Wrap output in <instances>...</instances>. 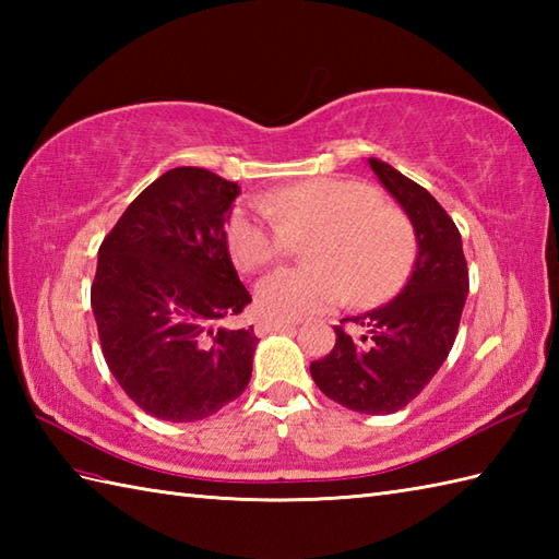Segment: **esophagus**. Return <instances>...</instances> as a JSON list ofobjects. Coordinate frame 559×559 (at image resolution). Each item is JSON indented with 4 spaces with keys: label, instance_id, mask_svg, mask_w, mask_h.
<instances>
[{
    "label": "esophagus",
    "instance_id": "34e87169",
    "mask_svg": "<svg viewBox=\"0 0 559 559\" xmlns=\"http://www.w3.org/2000/svg\"><path fill=\"white\" fill-rule=\"evenodd\" d=\"M295 329L293 322H271V319H259L254 331L257 336H269V334H276V331H288Z\"/></svg>",
    "mask_w": 559,
    "mask_h": 559
}]
</instances>
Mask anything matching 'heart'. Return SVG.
Masks as SVG:
<instances>
[{
  "instance_id": "1",
  "label": "heart",
  "mask_w": 559,
  "mask_h": 559,
  "mask_svg": "<svg viewBox=\"0 0 559 559\" xmlns=\"http://www.w3.org/2000/svg\"><path fill=\"white\" fill-rule=\"evenodd\" d=\"M261 206L237 204L223 225L228 257L245 273L271 264L307 233V266L273 271L257 286V310L271 322L322 314L353 300H389L413 269L418 240L399 206L370 187L341 177H312L273 189Z\"/></svg>"
}]
</instances>
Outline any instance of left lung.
<instances>
[{
    "label": "left lung",
    "mask_w": 559,
    "mask_h": 559,
    "mask_svg": "<svg viewBox=\"0 0 559 559\" xmlns=\"http://www.w3.org/2000/svg\"><path fill=\"white\" fill-rule=\"evenodd\" d=\"M370 168L406 211L418 240V257L394 300L350 319L365 334L334 326L336 343L310 365L314 384L355 413L389 415L420 394L454 346L468 295V266L461 233L418 182L370 158Z\"/></svg>",
    "instance_id": "obj_1"
}]
</instances>
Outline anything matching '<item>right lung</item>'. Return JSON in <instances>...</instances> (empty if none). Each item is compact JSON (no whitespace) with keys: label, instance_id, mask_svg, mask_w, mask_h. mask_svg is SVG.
Instances as JSON below:
<instances>
[{"label":"right lung","instance_id":"add662e5","mask_svg":"<svg viewBox=\"0 0 559 559\" xmlns=\"http://www.w3.org/2000/svg\"><path fill=\"white\" fill-rule=\"evenodd\" d=\"M240 187L204 168L151 182L105 235L91 286L100 348L141 411L194 423L242 394L254 329H225L252 295L237 278L223 225Z\"/></svg>","mask_w":559,"mask_h":559}]
</instances>
